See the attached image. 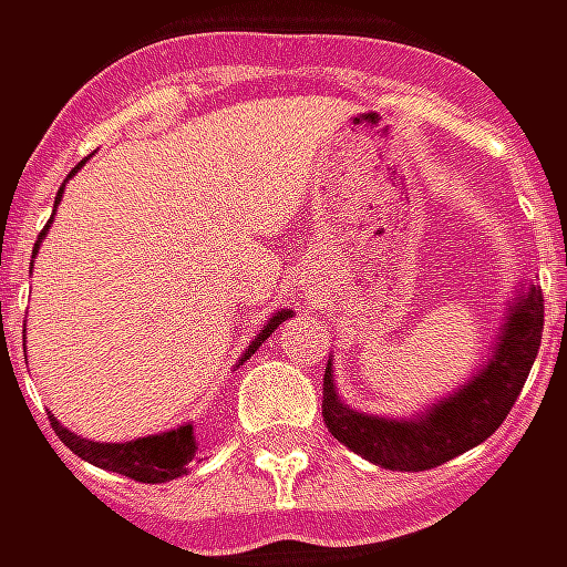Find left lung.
<instances>
[{
  "mask_svg": "<svg viewBox=\"0 0 567 567\" xmlns=\"http://www.w3.org/2000/svg\"><path fill=\"white\" fill-rule=\"evenodd\" d=\"M543 322L546 299L539 287H529L514 302L488 367L453 399L411 421L373 417L341 405L328 363L322 382V417L331 437L354 450L357 456L392 472H424L450 463L453 456H463L466 450L492 437L514 409L529 367L539 354Z\"/></svg>",
  "mask_w": 567,
  "mask_h": 567,
  "instance_id": "obj_1",
  "label": "left lung"
}]
</instances>
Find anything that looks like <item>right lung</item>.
<instances>
[{
	"label": "right lung",
	"mask_w": 567,
	"mask_h": 567,
	"mask_svg": "<svg viewBox=\"0 0 567 567\" xmlns=\"http://www.w3.org/2000/svg\"><path fill=\"white\" fill-rule=\"evenodd\" d=\"M79 168H82V162L72 168L70 178L79 172ZM60 197H63V190L56 194V204H60ZM43 236H47V229L41 233V239ZM41 239H38V245H41ZM284 319H290V312H287V309L274 312V319L265 326V331L251 341L248 354H255V348H258V344H261V341H265L270 331L280 326ZM50 424H53L56 437L63 440L75 456H82V460H85V463H92V466L107 468V472H121V475H127V478H133V482H150V485H158V482L178 478V475L187 468V463L197 456V443H194V427H190V424L178 427V431H168V434H156V437L130 440V443H92V440H82V437H75V434H70L56 417H50Z\"/></svg>",
	"instance_id": "1"
}]
</instances>
